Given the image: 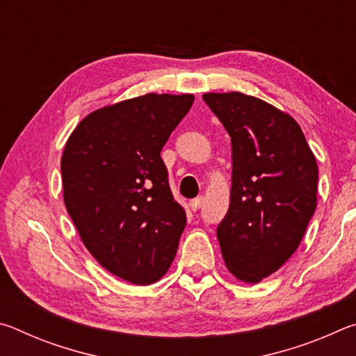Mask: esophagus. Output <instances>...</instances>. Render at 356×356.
Instances as JSON below:
<instances>
[{"mask_svg":"<svg viewBox=\"0 0 356 356\" xmlns=\"http://www.w3.org/2000/svg\"><path fill=\"white\" fill-rule=\"evenodd\" d=\"M202 202H204V197L202 196H197V197H195V200H191L190 201V207H191V210H200L201 209V206H202Z\"/></svg>","mask_w":356,"mask_h":356,"instance_id":"1","label":"esophagus"}]
</instances>
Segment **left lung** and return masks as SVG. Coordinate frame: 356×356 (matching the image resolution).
Returning a JSON list of instances; mask_svg holds the SVG:
<instances>
[{
    "instance_id": "1",
    "label": "left lung",
    "mask_w": 356,
    "mask_h": 356,
    "mask_svg": "<svg viewBox=\"0 0 356 356\" xmlns=\"http://www.w3.org/2000/svg\"><path fill=\"white\" fill-rule=\"evenodd\" d=\"M202 99L232 144L231 204L216 227L222 259L237 280L275 273L305 236L317 206L318 170L297 120L242 92Z\"/></svg>"
}]
</instances>
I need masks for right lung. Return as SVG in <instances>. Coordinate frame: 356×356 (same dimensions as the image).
<instances>
[{
	"label": "right lung",
	"mask_w": 356,
	"mask_h": 356,
	"mask_svg": "<svg viewBox=\"0 0 356 356\" xmlns=\"http://www.w3.org/2000/svg\"><path fill=\"white\" fill-rule=\"evenodd\" d=\"M195 95L146 94L88 114L65 143L64 204L102 267L138 286L159 281L186 215L160 152Z\"/></svg>",
	"instance_id": "obj_1"
}]
</instances>
